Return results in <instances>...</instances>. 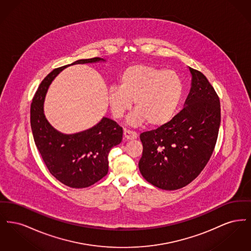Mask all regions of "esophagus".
Listing matches in <instances>:
<instances>
[{"instance_id":"esophagus-1","label":"esophagus","mask_w":251,"mask_h":251,"mask_svg":"<svg viewBox=\"0 0 251 251\" xmlns=\"http://www.w3.org/2000/svg\"><path fill=\"white\" fill-rule=\"evenodd\" d=\"M124 136L126 139H135L137 137V132L131 130H128V129H124Z\"/></svg>"}]
</instances>
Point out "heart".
I'll use <instances>...</instances> for the list:
<instances>
[{
	"label": "heart",
	"mask_w": 251,
	"mask_h": 251,
	"mask_svg": "<svg viewBox=\"0 0 251 251\" xmlns=\"http://www.w3.org/2000/svg\"><path fill=\"white\" fill-rule=\"evenodd\" d=\"M182 83L176 72L147 65H135L121 74L120 86L108 90L113 115L121 118L131 109L132 125L147 122L151 126L166 124L173 117L182 95Z\"/></svg>",
	"instance_id": "obj_1"
}]
</instances>
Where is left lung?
I'll return each instance as SVG.
<instances>
[{
    "instance_id": "left-lung-1",
    "label": "left lung",
    "mask_w": 251,
    "mask_h": 251,
    "mask_svg": "<svg viewBox=\"0 0 251 251\" xmlns=\"http://www.w3.org/2000/svg\"><path fill=\"white\" fill-rule=\"evenodd\" d=\"M192 86L183 109L172 120L140 134L138 167L145 179L177 190L196 179L209 162L220 126V100L205 75L189 68Z\"/></svg>"
}]
</instances>
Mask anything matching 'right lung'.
Returning <instances> with one entry per match:
<instances>
[{
    "label": "right lung",
    "mask_w": 251,
    "mask_h": 251,
    "mask_svg": "<svg viewBox=\"0 0 251 251\" xmlns=\"http://www.w3.org/2000/svg\"><path fill=\"white\" fill-rule=\"evenodd\" d=\"M104 61L94 57L75 61L71 65ZM54 69L38 86L31 103V128L36 148L50 173L72 188H85L102 179L108 172V154L121 142L122 127L108 118L86 131L64 134L54 130L43 112L49 85L61 71Z\"/></svg>",
    "instance_id": "add662e5"
}]
</instances>
